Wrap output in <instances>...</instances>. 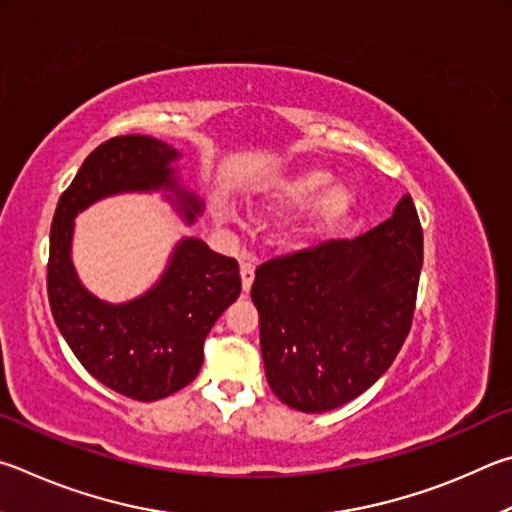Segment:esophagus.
I'll use <instances>...</instances> for the list:
<instances>
[{
	"label": "esophagus",
	"mask_w": 512,
	"mask_h": 512,
	"mask_svg": "<svg viewBox=\"0 0 512 512\" xmlns=\"http://www.w3.org/2000/svg\"><path fill=\"white\" fill-rule=\"evenodd\" d=\"M240 279H242V290L249 292L251 290V283H254V265L242 261L240 263Z\"/></svg>",
	"instance_id": "1"
}]
</instances>
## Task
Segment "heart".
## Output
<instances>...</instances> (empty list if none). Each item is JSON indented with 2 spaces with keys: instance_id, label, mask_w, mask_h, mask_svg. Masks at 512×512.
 I'll use <instances>...</instances> for the list:
<instances>
[{
  "instance_id": "b5f03b06",
  "label": "heart",
  "mask_w": 512,
  "mask_h": 512,
  "mask_svg": "<svg viewBox=\"0 0 512 512\" xmlns=\"http://www.w3.org/2000/svg\"><path fill=\"white\" fill-rule=\"evenodd\" d=\"M335 181L328 168H301L261 184L251 195V206L263 215H292L279 227V245L288 251H303L328 236L351 218L357 206V191L348 182Z\"/></svg>"
}]
</instances>
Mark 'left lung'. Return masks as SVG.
<instances>
[{"mask_svg":"<svg viewBox=\"0 0 512 512\" xmlns=\"http://www.w3.org/2000/svg\"><path fill=\"white\" fill-rule=\"evenodd\" d=\"M420 267L423 229L411 195L364 236L258 267L251 301L274 396L321 414L378 382L409 335Z\"/></svg>","mask_w":512,"mask_h":512,"instance_id":"8db88e82","label":"left lung"}]
</instances>
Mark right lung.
Here are the masks:
<instances>
[{
    "mask_svg": "<svg viewBox=\"0 0 512 512\" xmlns=\"http://www.w3.org/2000/svg\"><path fill=\"white\" fill-rule=\"evenodd\" d=\"M177 159L173 146L146 134L105 141L60 195L51 222L47 290L56 326L98 382L141 402L166 398L200 373L206 335L240 294L238 263L200 238H184L146 294L107 303L80 283L71 263L74 218L103 197L166 191V200L193 224L204 204L179 186Z\"/></svg>",
    "mask_w": 512,
    "mask_h": 512,
    "instance_id": "obj_1",
    "label": "right lung"
}]
</instances>
